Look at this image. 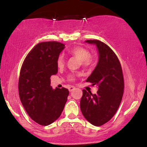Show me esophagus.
Instances as JSON below:
<instances>
[{"mask_svg":"<svg viewBox=\"0 0 147 147\" xmlns=\"http://www.w3.org/2000/svg\"><path fill=\"white\" fill-rule=\"evenodd\" d=\"M68 89H69V91L70 92H71L73 91V90H75V88H74V86H69Z\"/></svg>","mask_w":147,"mask_h":147,"instance_id":"1","label":"esophagus"}]
</instances>
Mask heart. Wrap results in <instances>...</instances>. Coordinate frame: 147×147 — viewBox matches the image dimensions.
I'll return each mask as SVG.
<instances>
[{
	"label": "heart",
	"instance_id": "heart-1",
	"mask_svg": "<svg viewBox=\"0 0 147 147\" xmlns=\"http://www.w3.org/2000/svg\"><path fill=\"white\" fill-rule=\"evenodd\" d=\"M69 53L71 55L80 60V62L83 65L88 66L93 62V59L90 55L89 51L84 47H81V46H76V47H73L69 50ZM64 64H65L64 57L62 55H59L57 59V67L59 68L63 67ZM74 78H75V77L73 75L69 76V80L70 81H73Z\"/></svg>",
	"mask_w": 147,
	"mask_h": 147
}]
</instances>
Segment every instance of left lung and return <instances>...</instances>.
<instances>
[{"label":"left lung","mask_w":147,"mask_h":147,"mask_svg":"<svg viewBox=\"0 0 147 147\" xmlns=\"http://www.w3.org/2000/svg\"><path fill=\"white\" fill-rule=\"evenodd\" d=\"M95 45L98 61L87 82L97 86V93L83 90L80 109L84 118L94 126H100L109 121L117 111L124 92V78L121 65L114 52L99 40H87Z\"/></svg>","instance_id":"8db88e82"}]
</instances>
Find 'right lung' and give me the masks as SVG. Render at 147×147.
Returning <instances> with one entry per match:
<instances>
[{"instance_id":"obj_1","label":"right lung","mask_w":147,"mask_h":147,"mask_svg":"<svg viewBox=\"0 0 147 147\" xmlns=\"http://www.w3.org/2000/svg\"><path fill=\"white\" fill-rule=\"evenodd\" d=\"M64 48V44L56 41L38 43L21 67L20 100L28 115L41 125H49L59 117L69 95L66 88L50 86V77L57 73V59Z\"/></svg>"}]
</instances>
